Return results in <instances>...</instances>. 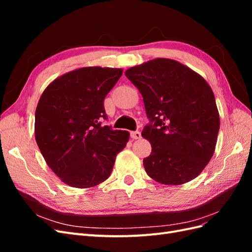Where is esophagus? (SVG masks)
I'll return each mask as SVG.
<instances>
[{
  "label": "esophagus",
  "instance_id": "1",
  "mask_svg": "<svg viewBox=\"0 0 252 252\" xmlns=\"http://www.w3.org/2000/svg\"><path fill=\"white\" fill-rule=\"evenodd\" d=\"M130 135H131V138L133 139V140H139V139H141V132L140 131H131L130 132Z\"/></svg>",
  "mask_w": 252,
  "mask_h": 252
}]
</instances>
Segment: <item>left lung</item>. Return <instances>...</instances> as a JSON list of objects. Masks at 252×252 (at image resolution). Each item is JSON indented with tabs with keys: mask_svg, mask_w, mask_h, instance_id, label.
<instances>
[{
	"mask_svg": "<svg viewBox=\"0 0 252 252\" xmlns=\"http://www.w3.org/2000/svg\"><path fill=\"white\" fill-rule=\"evenodd\" d=\"M125 75L143 96L150 125L142 136L151 144L143 159L151 179L182 185L199 175L216 150L220 114L202 75L171 59L158 58L129 68Z\"/></svg>",
	"mask_w": 252,
	"mask_h": 252,
	"instance_id": "obj_1",
	"label": "left lung"
}]
</instances>
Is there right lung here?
<instances>
[{
	"label": "right lung",
	"instance_id": "add662e5",
	"mask_svg": "<svg viewBox=\"0 0 252 252\" xmlns=\"http://www.w3.org/2000/svg\"><path fill=\"white\" fill-rule=\"evenodd\" d=\"M122 73L121 68L83 67L43 91L35 109V141L50 169L68 186L101 184L126 147L128 131L100 123L106 119L104 98Z\"/></svg>",
	"mask_w": 252,
	"mask_h": 252
}]
</instances>
